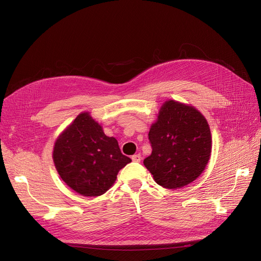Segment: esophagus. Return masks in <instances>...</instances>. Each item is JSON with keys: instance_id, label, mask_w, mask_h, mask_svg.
<instances>
[{"instance_id": "esophagus-1", "label": "esophagus", "mask_w": 261, "mask_h": 261, "mask_svg": "<svg viewBox=\"0 0 261 261\" xmlns=\"http://www.w3.org/2000/svg\"><path fill=\"white\" fill-rule=\"evenodd\" d=\"M132 160H133V162H140V160H141V155H140V153H137V154H134V155H132Z\"/></svg>"}]
</instances>
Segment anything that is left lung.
I'll return each mask as SVG.
<instances>
[{"mask_svg":"<svg viewBox=\"0 0 261 261\" xmlns=\"http://www.w3.org/2000/svg\"><path fill=\"white\" fill-rule=\"evenodd\" d=\"M148 137L152 152L144 164L164 188L176 189L192 183L210 159L209 125L194 107L174 100L164 102Z\"/></svg>","mask_w":261,"mask_h":261,"instance_id":"1","label":"left lung"}]
</instances>
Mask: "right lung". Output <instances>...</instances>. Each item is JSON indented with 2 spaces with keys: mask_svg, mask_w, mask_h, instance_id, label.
I'll list each match as a JSON object with an SVG mask.
<instances>
[{
  "mask_svg": "<svg viewBox=\"0 0 261 261\" xmlns=\"http://www.w3.org/2000/svg\"><path fill=\"white\" fill-rule=\"evenodd\" d=\"M55 169L66 185L86 197L105 194L118 171L132 162L88 112L78 115L55 141Z\"/></svg>",
  "mask_w": 261,
  "mask_h": 261,
  "instance_id": "obj_1",
  "label": "right lung"
}]
</instances>
